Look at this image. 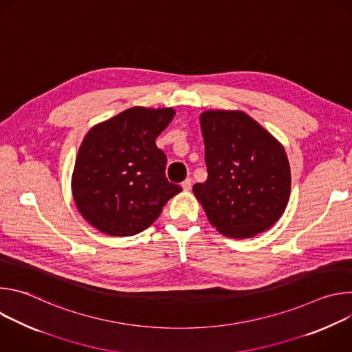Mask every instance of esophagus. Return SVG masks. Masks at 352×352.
Returning a JSON list of instances; mask_svg holds the SVG:
<instances>
[{"label": "esophagus", "instance_id": "34e87169", "mask_svg": "<svg viewBox=\"0 0 352 352\" xmlns=\"http://www.w3.org/2000/svg\"><path fill=\"white\" fill-rule=\"evenodd\" d=\"M181 186H182V189H184L185 192H188V190L190 189V186H192V179H190V178H186V179L181 184Z\"/></svg>", "mask_w": 352, "mask_h": 352}]
</instances>
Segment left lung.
I'll list each match as a JSON object with an SVG mask.
<instances>
[{
	"label": "left lung",
	"mask_w": 352,
	"mask_h": 352,
	"mask_svg": "<svg viewBox=\"0 0 352 352\" xmlns=\"http://www.w3.org/2000/svg\"><path fill=\"white\" fill-rule=\"evenodd\" d=\"M208 179L193 195L208 220L230 238H252L276 224L291 192L284 146L239 110L200 114Z\"/></svg>",
	"instance_id": "left-lung-1"
}]
</instances>
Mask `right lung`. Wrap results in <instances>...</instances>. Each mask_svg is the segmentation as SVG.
Listing matches in <instances>:
<instances>
[{
  "label": "right lung",
  "instance_id": "1",
  "mask_svg": "<svg viewBox=\"0 0 352 352\" xmlns=\"http://www.w3.org/2000/svg\"><path fill=\"white\" fill-rule=\"evenodd\" d=\"M174 116L171 107H132L90 128L71 181L75 205L90 226L111 236L139 234L182 190L166 178L167 157L156 146Z\"/></svg>",
  "mask_w": 352,
  "mask_h": 352
}]
</instances>
